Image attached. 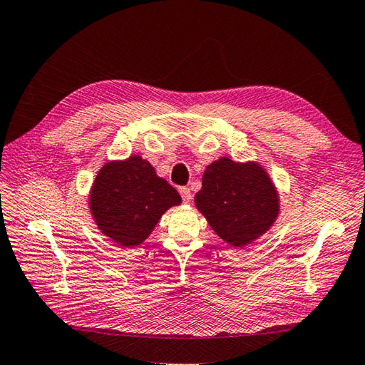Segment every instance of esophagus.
Listing matches in <instances>:
<instances>
[{
	"instance_id": "esophagus-1",
	"label": "esophagus",
	"mask_w": 365,
	"mask_h": 365,
	"mask_svg": "<svg viewBox=\"0 0 365 365\" xmlns=\"http://www.w3.org/2000/svg\"><path fill=\"white\" fill-rule=\"evenodd\" d=\"M180 195H181V198L185 204L192 201V193H190L189 187H180Z\"/></svg>"
}]
</instances>
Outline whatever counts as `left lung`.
Here are the masks:
<instances>
[{"instance_id": "obj_1", "label": "left lung", "mask_w": 365, "mask_h": 365, "mask_svg": "<svg viewBox=\"0 0 365 365\" xmlns=\"http://www.w3.org/2000/svg\"><path fill=\"white\" fill-rule=\"evenodd\" d=\"M195 204L221 240L235 247L258 240L279 213L278 192L258 163L221 158L207 165Z\"/></svg>"}]
</instances>
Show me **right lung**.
Instances as JSON below:
<instances>
[{"mask_svg": "<svg viewBox=\"0 0 365 365\" xmlns=\"http://www.w3.org/2000/svg\"><path fill=\"white\" fill-rule=\"evenodd\" d=\"M178 204L180 193L138 155L104 164L88 200L98 229L124 247L140 245L163 213Z\"/></svg>", "mask_w": 365, "mask_h": 365, "instance_id": "right-lung-1", "label": "right lung"}]
</instances>
